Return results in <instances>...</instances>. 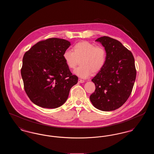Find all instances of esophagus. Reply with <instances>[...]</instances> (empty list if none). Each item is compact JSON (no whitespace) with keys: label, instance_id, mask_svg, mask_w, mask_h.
I'll return each mask as SVG.
<instances>
[{"label":"esophagus","instance_id":"34e87169","mask_svg":"<svg viewBox=\"0 0 154 154\" xmlns=\"http://www.w3.org/2000/svg\"><path fill=\"white\" fill-rule=\"evenodd\" d=\"M84 82H85L84 80H82L81 79H79V82H80V83H84Z\"/></svg>","mask_w":154,"mask_h":154}]
</instances>
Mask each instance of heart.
<instances>
[{
    "mask_svg": "<svg viewBox=\"0 0 154 154\" xmlns=\"http://www.w3.org/2000/svg\"><path fill=\"white\" fill-rule=\"evenodd\" d=\"M62 56L66 65L71 69L75 68L80 59V66L74 70V74L82 79L88 78L92 72H99L104 66L107 58L106 51L103 47L96 46L88 42L75 44L73 51L66 50Z\"/></svg>",
    "mask_w": 154,
    "mask_h": 154,
    "instance_id": "heart-1",
    "label": "heart"
}]
</instances>
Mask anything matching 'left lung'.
<instances>
[{
	"mask_svg": "<svg viewBox=\"0 0 154 154\" xmlns=\"http://www.w3.org/2000/svg\"><path fill=\"white\" fill-rule=\"evenodd\" d=\"M95 41L104 47L107 58L104 67L92 79L95 91L89 99L98 110H116L132 92L136 77L134 59L132 52L116 39L103 36Z\"/></svg>",
	"mask_w": 154,
	"mask_h": 154,
	"instance_id": "obj_1",
	"label": "left lung"
}]
</instances>
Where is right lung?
<instances>
[{"label":"right lung","mask_w":154,"mask_h":154,"mask_svg":"<svg viewBox=\"0 0 154 154\" xmlns=\"http://www.w3.org/2000/svg\"><path fill=\"white\" fill-rule=\"evenodd\" d=\"M71 45L64 39L50 38L35 44L22 59L21 73L25 91L37 106L55 109L66 102L78 82L63 58Z\"/></svg>","instance_id":"right-lung-1"}]
</instances>
